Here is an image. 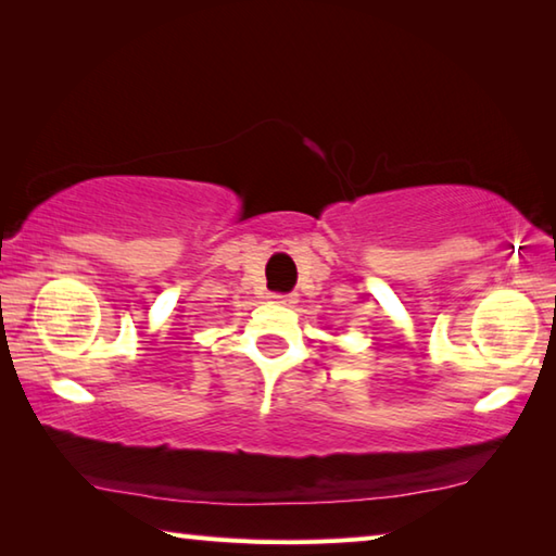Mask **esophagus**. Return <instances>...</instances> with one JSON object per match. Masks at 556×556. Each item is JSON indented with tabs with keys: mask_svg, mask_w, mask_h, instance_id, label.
I'll list each match as a JSON object with an SVG mask.
<instances>
[{
	"mask_svg": "<svg viewBox=\"0 0 556 556\" xmlns=\"http://www.w3.org/2000/svg\"><path fill=\"white\" fill-rule=\"evenodd\" d=\"M271 304H281V306H291L296 304V296L294 294H269Z\"/></svg>",
	"mask_w": 556,
	"mask_h": 556,
	"instance_id": "1",
	"label": "esophagus"
}]
</instances>
